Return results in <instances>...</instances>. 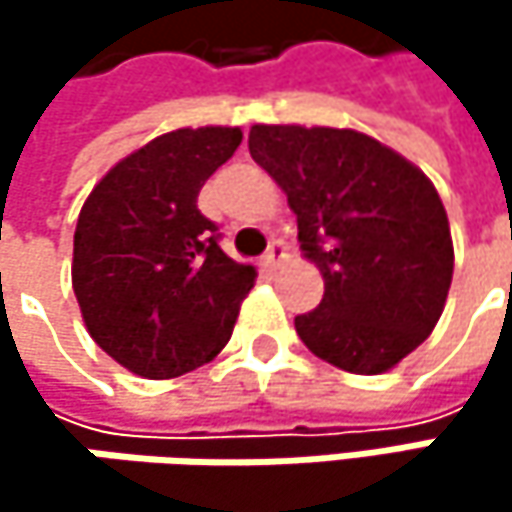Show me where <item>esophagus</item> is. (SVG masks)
Instances as JSON below:
<instances>
[{
    "mask_svg": "<svg viewBox=\"0 0 512 512\" xmlns=\"http://www.w3.org/2000/svg\"><path fill=\"white\" fill-rule=\"evenodd\" d=\"M284 260H287V246L281 240H272L269 249H266V255H263V266L266 269H278Z\"/></svg>",
    "mask_w": 512,
    "mask_h": 512,
    "instance_id": "34e87169",
    "label": "esophagus"
}]
</instances>
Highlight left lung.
<instances>
[{"label":"left lung","mask_w":512,"mask_h":512,"mask_svg":"<svg viewBox=\"0 0 512 512\" xmlns=\"http://www.w3.org/2000/svg\"><path fill=\"white\" fill-rule=\"evenodd\" d=\"M249 154L284 189L323 302L296 317L317 358L385 373L436 329L454 278L445 204L430 177L382 142L335 127L255 124Z\"/></svg>","instance_id":"8db88e82"}]
</instances>
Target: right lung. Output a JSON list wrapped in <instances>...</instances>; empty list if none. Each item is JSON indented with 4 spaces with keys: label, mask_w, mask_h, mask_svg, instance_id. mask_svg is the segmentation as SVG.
I'll return each instance as SVG.
<instances>
[{
    "label": "right lung",
    "mask_w": 512,
    "mask_h": 512,
    "mask_svg": "<svg viewBox=\"0 0 512 512\" xmlns=\"http://www.w3.org/2000/svg\"><path fill=\"white\" fill-rule=\"evenodd\" d=\"M240 142V127L156 136L109 168L79 210L73 293L85 329L136 376H183L231 341L257 272L219 249L198 192Z\"/></svg>",
    "instance_id": "obj_1"
}]
</instances>
